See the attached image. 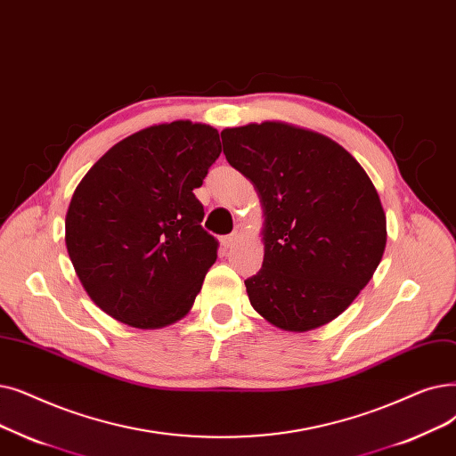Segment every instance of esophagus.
<instances>
[{"mask_svg":"<svg viewBox=\"0 0 456 456\" xmlns=\"http://www.w3.org/2000/svg\"><path fill=\"white\" fill-rule=\"evenodd\" d=\"M236 239H239V231H234V232L224 236V246H225V248H232L234 242H236Z\"/></svg>","mask_w":456,"mask_h":456,"instance_id":"34e87169","label":"esophagus"}]
</instances>
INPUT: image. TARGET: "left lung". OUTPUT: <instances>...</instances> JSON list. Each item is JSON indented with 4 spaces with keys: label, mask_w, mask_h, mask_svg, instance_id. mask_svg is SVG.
<instances>
[{
    "label": "left lung",
    "mask_w": 456,
    "mask_h": 456,
    "mask_svg": "<svg viewBox=\"0 0 456 456\" xmlns=\"http://www.w3.org/2000/svg\"><path fill=\"white\" fill-rule=\"evenodd\" d=\"M227 162L265 212L263 268L244 281L253 309L285 331L339 316L386 249V214L369 175L330 137L266 121L222 132Z\"/></svg>",
    "instance_id": "8db88e82"
}]
</instances>
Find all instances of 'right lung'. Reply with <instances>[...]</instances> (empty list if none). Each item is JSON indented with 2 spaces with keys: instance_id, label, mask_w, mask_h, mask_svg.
I'll return each instance as SVG.
<instances>
[{
  "instance_id": "right-lung-1",
  "label": "right lung",
  "mask_w": 456,
  "mask_h": 456,
  "mask_svg": "<svg viewBox=\"0 0 456 456\" xmlns=\"http://www.w3.org/2000/svg\"><path fill=\"white\" fill-rule=\"evenodd\" d=\"M220 152L208 125H156L113 145L77 184L65 220L69 256L115 321L164 328L193 305L217 256L193 190Z\"/></svg>"
}]
</instances>
